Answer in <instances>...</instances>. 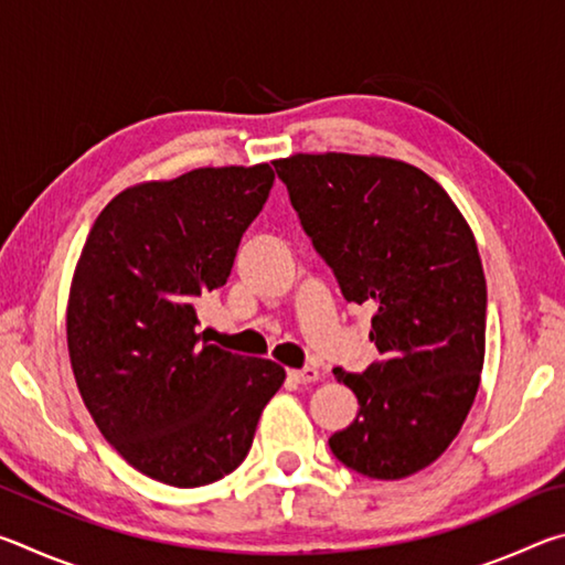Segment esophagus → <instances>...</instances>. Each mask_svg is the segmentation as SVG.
<instances>
[{"instance_id": "obj_1", "label": "esophagus", "mask_w": 565, "mask_h": 565, "mask_svg": "<svg viewBox=\"0 0 565 565\" xmlns=\"http://www.w3.org/2000/svg\"><path fill=\"white\" fill-rule=\"evenodd\" d=\"M289 379L296 381V384H313L319 379V369L313 366H303V369H291Z\"/></svg>"}]
</instances>
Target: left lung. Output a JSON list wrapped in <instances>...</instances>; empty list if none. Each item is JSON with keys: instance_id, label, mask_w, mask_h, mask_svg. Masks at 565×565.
<instances>
[{"instance_id": "left-lung-1", "label": "left lung", "mask_w": 565, "mask_h": 565, "mask_svg": "<svg viewBox=\"0 0 565 565\" xmlns=\"http://www.w3.org/2000/svg\"><path fill=\"white\" fill-rule=\"evenodd\" d=\"M274 169L343 299L374 309L379 359L361 374L333 369L359 414L331 454L381 481L416 473L451 446L481 381L486 276L471 228L404 161L296 154Z\"/></svg>"}]
</instances>
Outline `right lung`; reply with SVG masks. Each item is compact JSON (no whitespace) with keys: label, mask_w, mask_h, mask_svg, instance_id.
Returning a JSON list of instances; mask_svg holds the SVG:
<instances>
[{"label":"right lung","mask_w":565,"mask_h":565,"mask_svg":"<svg viewBox=\"0 0 565 565\" xmlns=\"http://www.w3.org/2000/svg\"><path fill=\"white\" fill-rule=\"evenodd\" d=\"M271 186L269 164L131 186L82 248L66 306L76 386L104 438L154 481L196 489L232 473L286 379L279 363L209 343L196 317Z\"/></svg>","instance_id":"obj_1"}]
</instances>
